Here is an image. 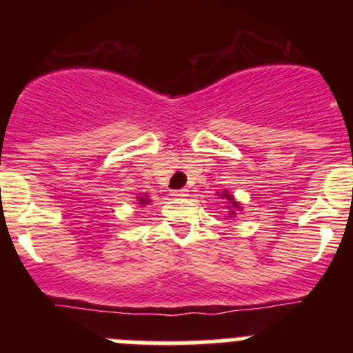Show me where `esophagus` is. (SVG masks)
Segmentation results:
<instances>
[{"label": "esophagus", "instance_id": "1", "mask_svg": "<svg viewBox=\"0 0 353 353\" xmlns=\"http://www.w3.org/2000/svg\"><path fill=\"white\" fill-rule=\"evenodd\" d=\"M170 196L186 198L188 196V190H186V188H183V190H174V191H170Z\"/></svg>", "mask_w": 353, "mask_h": 353}]
</instances>
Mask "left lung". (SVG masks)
I'll use <instances>...</instances> for the list:
<instances>
[{"mask_svg":"<svg viewBox=\"0 0 353 353\" xmlns=\"http://www.w3.org/2000/svg\"><path fill=\"white\" fill-rule=\"evenodd\" d=\"M222 198H227V199H229V201H230V203H232V206H229V210H230V208H237V206H239V205H237V203H236V201H234V198H232V196H230V194H227V193H222ZM234 213H236V212H234V210H230V213H229V215H230V216H232V215H234Z\"/></svg>","mask_w":353,"mask_h":353,"instance_id":"obj_1","label":"left lung"}]
</instances>
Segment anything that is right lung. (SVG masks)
I'll return each instance as SVG.
<instances>
[{"instance_id":"1","label":"right lung","mask_w":353,"mask_h":353,"mask_svg":"<svg viewBox=\"0 0 353 353\" xmlns=\"http://www.w3.org/2000/svg\"><path fill=\"white\" fill-rule=\"evenodd\" d=\"M148 201V199H143V198H140V203H143V205H145V203H147Z\"/></svg>"}]
</instances>
